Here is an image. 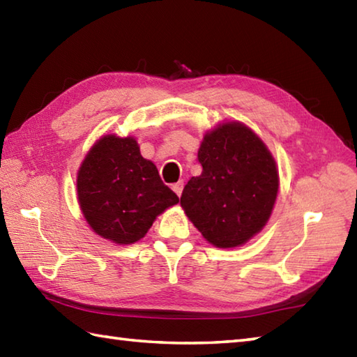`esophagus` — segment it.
I'll use <instances>...</instances> for the list:
<instances>
[{"mask_svg":"<svg viewBox=\"0 0 357 357\" xmlns=\"http://www.w3.org/2000/svg\"><path fill=\"white\" fill-rule=\"evenodd\" d=\"M173 192L176 193L178 196H181V193H183V190H184V181H178L176 184H173Z\"/></svg>","mask_w":357,"mask_h":357,"instance_id":"esophagus-1","label":"esophagus"}]
</instances>
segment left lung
Returning <instances> with one entry per match:
<instances>
[{
  "label": "left lung",
  "instance_id": "8db88e82",
  "mask_svg": "<svg viewBox=\"0 0 357 357\" xmlns=\"http://www.w3.org/2000/svg\"><path fill=\"white\" fill-rule=\"evenodd\" d=\"M198 159L202 173L184 187L181 207L211 245L245 244L264 229L275 207V158L252 128L229 121L204 135Z\"/></svg>",
  "mask_w": 357,
  "mask_h": 357
}]
</instances>
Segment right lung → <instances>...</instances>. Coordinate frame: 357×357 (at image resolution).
<instances>
[{"label":"right lung","instance_id":"1","mask_svg":"<svg viewBox=\"0 0 357 357\" xmlns=\"http://www.w3.org/2000/svg\"><path fill=\"white\" fill-rule=\"evenodd\" d=\"M77 192L90 229L118 245L146 236L155 219L179 202L133 136H101L81 162Z\"/></svg>","mask_w":357,"mask_h":357}]
</instances>
